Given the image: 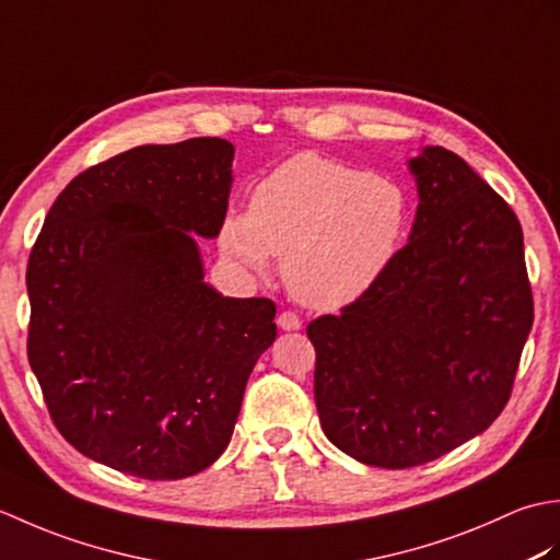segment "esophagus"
<instances>
[{
  "label": "esophagus",
  "mask_w": 560,
  "mask_h": 560,
  "mask_svg": "<svg viewBox=\"0 0 560 560\" xmlns=\"http://www.w3.org/2000/svg\"><path fill=\"white\" fill-rule=\"evenodd\" d=\"M279 327L283 329V331H295V329H301L303 327V323H301V317L295 315V313H291V311H283L281 315H279Z\"/></svg>",
  "instance_id": "34e87169"
}]
</instances>
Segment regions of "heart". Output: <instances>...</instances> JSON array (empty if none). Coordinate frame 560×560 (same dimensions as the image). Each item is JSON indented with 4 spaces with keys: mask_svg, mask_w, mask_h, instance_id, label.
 Instances as JSON below:
<instances>
[{
    "mask_svg": "<svg viewBox=\"0 0 560 560\" xmlns=\"http://www.w3.org/2000/svg\"><path fill=\"white\" fill-rule=\"evenodd\" d=\"M411 199L395 177L301 153L261 180L247 213H231L221 253L249 271L281 259L295 301L315 311L359 301L395 265Z\"/></svg>",
    "mask_w": 560,
    "mask_h": 560,
    "instance_id": "1",
    "label": "heart"
}]
</instances>
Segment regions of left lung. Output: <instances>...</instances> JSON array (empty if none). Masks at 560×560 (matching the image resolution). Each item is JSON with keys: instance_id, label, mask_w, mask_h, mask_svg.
<instances>
[{"instance_id": "1", "label": "left lung", "mask_w": 560, "mask_h": 560, "mask_svg": "<svg viewBox=\"0 0 560 560\" xmlns=\"http://www.w3.org/2000/svg\"><path fill=\"white\" fill-rule=\"evenodd\" d=\"M419 209L395 265L307 325L325 435L371 467H419L510 399L534 303L515 211L443 147L409 161Z\"/></svg>"}]
</instances>
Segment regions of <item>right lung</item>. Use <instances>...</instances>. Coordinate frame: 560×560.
Returning <instances> with one entry per match:
<instances>
[{
	"label": "right lung",
	"mask_w": 560,
	"mask_h": 560,
	"mask_svg": "<svg viewBox=\"0 0 560 560\" xmlns=\"http://www.w3.org/2000/svg\"><path fill=\"white\" fill-rule=\"evenodd\" d=\"M233 153L219 137L117 153L62 189L31 249L28 363L47 411L129 477L211 467L277 339V305L211 289L191 235H219Z\"/></svg>",
	"instance_id": "1"
}]
</instances>
